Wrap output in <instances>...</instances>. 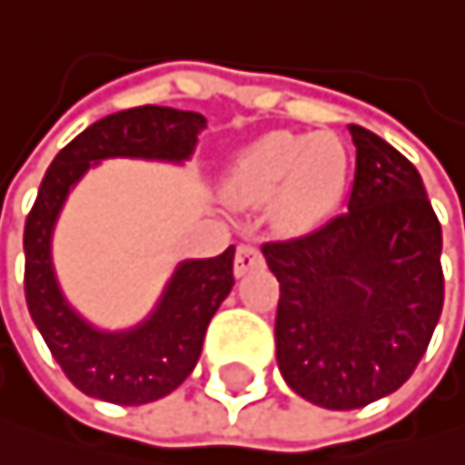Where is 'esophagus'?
<instances>
[{
	"mask_svg": "<svg viewBox=\"0 0 465 465\" xmlns=\"http://www.w3.org/2000/svg\"><path fill=\"white\" fill-rule=\"evenodd\" d=\"M262 264H264V256H262L259 245L242 242V245L237 248V259H234V273H237V276H245V273L256 271V267H262Z\"/></svg>",
	"mask_w": 465,
	"mask_h": 465,
	"instance_id": "esophagus-1",
	"label": "esophagus"
}]
</instances>
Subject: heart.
Masks as SVG:
<instances>
[{"label":"heart","mask_w":465,"mask_h":465,"mask_svg":"<svg viewBox=\"0 0 465 465\" xmlns=\"http://www.w3.org/2000/svg\"><path fill=\"white\" fill-rule=\"evenodd\" d=\"M346 183V155L331 139L271 134L256 142L237 170V186L253 201L284 194L287 217L307 225L329 214Z\"/></svg>","instance_id":"heart-1"}]
</instances>
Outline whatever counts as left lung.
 I'll use <instances>...</instances> for the list:
<instances>
[{
    "instance_id": "1",
    "label": "left lung",
    "mask_w": 465,
    "mask_h": 465,
    "mask_svg": "<svg viewBox=\"0 0 465 465\" xmlns=\"http://www.w3.org/2000/svg\"><path fill=\"white\" fill-rule=\"evenodd\" d=\"M349 134V209L303 237L262 245L279 279V371L326 410L399 391L443 310L440 223L419 170L360 124Z\"/></svg>"
}]
</instances>
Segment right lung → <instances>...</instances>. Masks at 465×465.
<instances>
[{
    "instance_id": "obj_1",
    "label": "right lung",
    "mask_w": 465,
    "mask_h": 465,
    "mask_svg": "<svg viewBox=\"0 0 465 465\" xmlns=\"http://www.w3.org/2000/svg\"><path fill=\"white\" fill-rule=\"evenodd\" d=\"M206 116L164 105L116 111L74 136L49 164L25 223V295L52 357L69 382L114 404H147L173 393L198 365L212 315L234 287V245L214 259L183 262L158 310L139 329L105 334L64 301L49 259V234L72 183L111 155L189 158Z\"/></svg>"
}]
</instances>
